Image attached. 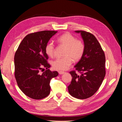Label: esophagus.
I'll return each mask as SVG.
<instances>
[{
  "mask_svg": "<svg viewBox=\"0 0 122 122\" xmlns=\"http://www.w3.org/2000/svg\"><path fill=\"white\" fill-rule=\"evenodd\" d=\"M59 75H63V74L65 73V72H64V71H59Z\"/></svg>",
  "mask_w": 122,
  "mask_h": 122,
  "instance_id": "esophagus-1",
  "label": "esophagus"
}]
</instances>
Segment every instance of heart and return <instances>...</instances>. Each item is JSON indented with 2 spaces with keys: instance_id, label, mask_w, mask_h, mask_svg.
<instances>
[{
  "instance_id": "obj_1",
  "label": "heart",
  "mask_w": 122,
  "mask_h": 122,
  "mask_svg": "<svg viewBox=\"0 0 122 122\" xmlns=\"http://www.w3.org/2000/svg\"><path fill=\"white\" fill-rule=\"evenodd\" d=\"M60 44L66 47L62 58L55 59L52 62V66L55 70H66L71 64L73 61H78L82 58L85 52V45L82 41L77 40L73 35L69 33H64L58 38ZM54 45L49 42L45 47V52L50 57L53 56Z\"/></svg>"
}]
</instances>
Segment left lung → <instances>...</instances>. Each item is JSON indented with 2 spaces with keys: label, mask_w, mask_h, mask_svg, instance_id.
I'll list each match as a JSON object with an SVG mask.
<instances>
[{
  "label": "left lung",
  "mask_w": 122,
  "mask_h": 122,
  "mask_svg": "<svg viewBox=\"0 0 122 122\" xmlns=\"http://www.w3.org/2000/svg\"><path fill=\"white\" fill-rule=\"evenodd\" d=\"M80 33L85 45L82 58L75 66L81 73L70 71L71 83L68 87L69 94L76 98L84 99L92 96L101 86L105 76V56L99 43L95 36L83 30Z\"/></svg>",
  "instance_id": "obj_1"
}]
</instances>
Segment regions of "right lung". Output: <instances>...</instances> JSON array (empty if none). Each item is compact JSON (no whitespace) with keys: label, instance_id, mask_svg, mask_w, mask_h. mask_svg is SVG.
I'll return each instance as SVG.
<instances>
[{"label":"right lung","instance_id":"right-lung-1","mask_svg":"<svg viewBox=\"0 0 122 122\" xmlns=\"http://www.w3.org/2000/svg\"><path fill=\"white\" fill-rule=\"evenodd\" d=\"M58 32L43 30L28 34L21 42L14 56L15 77L20 89L31 98L41 99L50 94V80L59 75L50 71L49 56L45 47L50 39ZM43 67L47 70L42 74Z\"/></svg>","mask_w":122,"mask_h":122}]
</instances>
